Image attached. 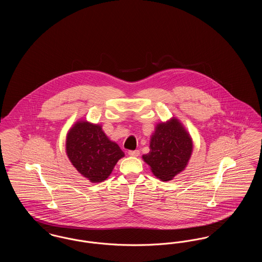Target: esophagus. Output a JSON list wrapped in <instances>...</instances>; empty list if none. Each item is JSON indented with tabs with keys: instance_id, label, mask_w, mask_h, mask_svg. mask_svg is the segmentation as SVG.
Instances as JSON below:
<instances>
[{
	"instance_id": "1",
	"label": "esophagus",
	"mask_w": 262,
	"mask_h": 262,
	"mask_svg": "<svg viewBox=\"0 0 262 262\" xmlns=\"http://www.w3.org/2000/svg\"><path fill=\"white\" fill-rule=\"evenodd\" d=\"M128 155L133 156V157H137V156H139V151L138 150H129Z\"/></svg>"
}]
</instances>
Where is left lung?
<instances>
[{"instance_id": "left-lung-1", "label": "left lung", "mask_w": 262, "mask_h": 262, "mask_svg": "<svg viewBox=\"0 0 262 262\" xmlns=\"http://www.w3.org/2000/svg\"><path fill=\"white\" fill-rule=\"evenodd\" d=\"M149 153L142 156L153 174L163 182L171 181L183 172L193 150L189 133L174 117L158 123L150 137Z\"/></svg>"}]
</instances>
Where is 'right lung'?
<instances>
[{"label": "right lung", "mask_w": 262, "mask_h": 262, "mask_svg": "<svg viewBox=\"0 0 262 262\" xmlns=\"http://www.w3.org/2000/svg\"><path fill=\"white\" fill-rule=\"evenodd\" d=\"M69 160L91 183H102L112 173L117 162L125 156L120 146L106 136L102 125L78 120L66 138Z\"/></svg>", "instance_id": "1"}]
</instances>
